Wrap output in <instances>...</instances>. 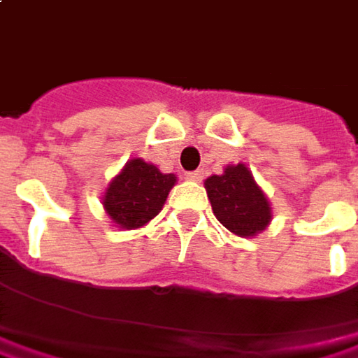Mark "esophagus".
I'll return each instance as SVG.
<instances>
[{
  "label": "esophagus",
  "mask_w": 358,
  "mask_h": 358,
  "mask_svg": "<svg viewBox=\"0 0 358 358\" xmlns=\"http://www.w3.org/2000/svg\"><path fill=\"white\" fill-rule=\"evenodd\" d=\"M186 180H192V182H202L203 172L202 170H194V172H186Z\"/></svg>",
  "instance_id": "1"
}]
</instances>
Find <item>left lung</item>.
<instances>
[{"label": "left lung", "mask_w": 358, "mask_h": 358, "mask_svg": "<svg viewBox=\"0 0 358 358\" xmlns=\"http://www.w3.org/2000/svg\"><path fill=\"white\" fill-rule=\"evenodd\" d=\"M206 192L220 224L231 234L245 238L267 228L271 208L243 164L228 166L222 176H210Z\"/></svg>", "instance_id": "8db88e82"}]
</instances>
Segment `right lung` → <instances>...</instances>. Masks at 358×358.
Here are the masks:
<instances>
[{
    "label": "right lung",
    "instance_id": "add662e5",
    "mask_svg": "<svg viewBox=\"0 0 358 358\" xmlns=\"http://www.w3.org/2000/svg\"><path fill=\"white\" fill-rule=\"evenodd\" d=\"M174 182V174H162L155 164L134 158L108 184L103 198L106 214L120 228H141L158 216Z\"/></svg>",
    "mask_w": 358,
    "mask_h": 358
}]
</instances>
